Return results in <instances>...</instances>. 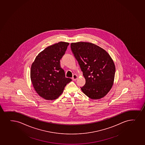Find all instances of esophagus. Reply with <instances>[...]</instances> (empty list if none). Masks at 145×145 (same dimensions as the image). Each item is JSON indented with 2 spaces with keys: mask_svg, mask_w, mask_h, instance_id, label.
<instances>
[{
  "mask_svg": "<svg viewBox=\"0 0 145 145\" xmlns=\"http://www.w3.org/2000/svg\"><path fill=\"white\" fill-rule=\"evenodd\" d=\"M77 78H78V76H77V75L76 74H74L73 75V77H72V80H77Z\"/></svg>",
  "mask_w": 145,
  "mask_h": 145,
  "instance_id": "1",
  "label": "esophagus"
}]
</instances>
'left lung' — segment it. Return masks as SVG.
<instances>
[{"mask_svg":"<svg viewBox=\"0 0 145 145\" xmlns=\"http://www.w3.org/2000/svg\"><path fill=\"white\" fill-rule=\"evenodd\" d=\"M70 46L86 81L80 87L82 91L92 99L105 97L112 87L116 71L110 55L101 47L88 42L72 43Z\"/></svg>","mask_w":145,"mask_h":145,"instance_id":"obj_1","label":"left lung"}]
</instances>
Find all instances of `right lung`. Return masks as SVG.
Segmentation results:
<instances>
[{"instance_id": "obj_1", "label": "right lung", "mask_w": 145, "mask_h": 145, "mask_svg": "<svg viewBox=\"0 0 145 145\" xmlns=\"http://www.w3.org/2000/svg\"><path fill=\"white\" fill-rule=\"evenodd\" d=\"M69 43L60 42L46 48L36 56L31 65V81L35 90L46 100L56 99L72 80L65 76L60 60Z\"/></svg>"}]
</instances>
